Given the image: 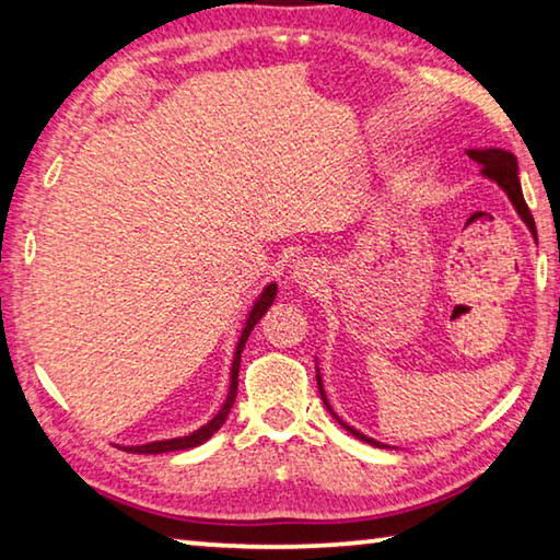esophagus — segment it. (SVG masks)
Here are the masks:
<instances>
[{"label":"esophagus","mask_w":560,"mask_h":560,"mask_svg":"<svg viewBox=\"0 0 560 560\" xmlns=\"http://www.w3.org/2000/svg\"><path fill=\"white\" fill-rule=\"evenodd\" d=\"M324 277H326V269L320 267V261H316L314 257H303L291 267V279L296 281L299 287L314 289L324 281Z\"/></svg>","instance_id":"obj_1"}]
</instances>
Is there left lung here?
<instances>
[{
	"label": "left lung",
	"mask_w": 560,
	"mask_h": 560,
	"mask_svg": "<svg viewBox=\"0 0 560 560\" xmlns=\"http://www.w3.org/2000/svg\"><path fill=\"white\" fill-rule=\"evenodd\" d=\"M467 155H469L471 160H477V163L481 165V173H485L489 179H494V183H497L501 189H504V192L509 195V200L514 202L516 212L521 214V220L526 222V226L530 230V234L536 236V222H534V214H530L528 205H526V200H524V192H521L516 158L511 155L509 150H499V148L467 150ZM316 381H318L320 400H324V405H326L328 410H330V405H328V400H326V393H324V383H320V375H316ZM330 415L336 417V412H334V410H330ZM336 420H338V417H336ZM338 422L343 424V428H346L350 434H355L358 440H363V442H368V444H375V447H385V444L375 442V440H371V438H365V434H360V432H358V430H353V428H348V424H346L343 420H338Z\"/></svg>",
	"instance_id": "left-lung-1"
}]
</instances>
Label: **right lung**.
Instances as JSON below:
<instances>
[{
  "label": "right lung",
  "mask_w": 560,
  "mask_h": 560,
  "mask_svg": "<svg viewBox=\"0 0 560 560\" xmlns=\"http://www.w3.org/2000/svg\"><path fill=\"white\" fill-rule=\"evenodd\" d=\"M273 299H277V283H269L267 289L261 291V296L257 299V303H254L252 314L249 318H246V326L242 330L240 336V343H236V353H234V363H232V383H230V395H226V402L222 405V410L217 412L210 422L202 424L200 430H195L192 434H187V438H175V440H163V442H150V444H138V447H122L126 452H132V454H163V452H177V450H189V447H197V444H202L212 438V434L222 428L226 415H230L232 405H234V397H236V377H240V360H242V350H244V343L246 338H249L252 328L259 324V318L267 314L269 306L273 303Z\"/></svg>",
  "instance_id": "right-lung-1"
}]
</instances>
